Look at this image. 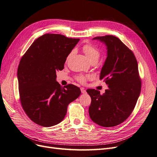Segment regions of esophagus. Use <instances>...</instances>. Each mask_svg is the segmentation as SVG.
<instances>
[{
  "mask_svg": "<svg viewBox=\"0 0 157 157\" xmlns=\"http://www.w3.org/2000/svg\"><path fill=\"white\" fill-rule=\"evenodd\" d=\"M80 90H81V92H82V94H85V93L86 92V90H85V89H84L83 87H81V88H80Z\"/></svg>",
  "mask_w": 157,
  "mask_h": 157,
  "instance_id": "34e87169",
  "label": "esophagus"
}]
</instances>
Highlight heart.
I'll list each match as a JSON object with an SVG mask.
<instances>
[{
    "instance_id": "heart-1",
    "label": "heart",
    "mask_w": 157,
    "mask_h": 157,
    "mask_svg": "<svg viewBox=\"0 0 157 157\" xmlns=\"http://www.w3.org/2000/svg\"><path fill=\"white\" fill-rule=\"evenodd\" d=\"M82 50L85 54V56H86V58H87L90 63H96L98 61L99 56H100V52H99V50L97 48H96V47L91 44H85L82 47ZM73 52H71L67 57V59H69V57L73 54ZM77 79L80 82H84L85 80V77L84 76L80 75L77 77Z\"/></svg>"
}]
</instances>
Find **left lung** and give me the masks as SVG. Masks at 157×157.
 I'll return each instance as SVG.
<instances>
[{
  "label": "left lung",
  "mask_w": 157,
  "mask_h": 157,
  "mask_svg": "<svg viewBox=\"0 0 157 157\" xmlns=\"http://www.w3.org/2000/svg\"><path fill=\"white\" fill-rule=\"evenodd\" d=\"M106 46L107 58L99 78L108 89L105 93L94 89L86 92L92 99L89 115L96 124L103 127L120 124L134 110L141 92L138 65L133 52L113 35L95 37Z\"/></svg>",
  "instance_id": "obj_1"
}]
</instances>
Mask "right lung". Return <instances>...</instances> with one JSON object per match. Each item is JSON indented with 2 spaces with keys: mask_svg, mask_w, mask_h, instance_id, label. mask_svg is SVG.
I'll use <instances>...</instances> for the list:
<instances>
[{
  "mask_svg": "<svg viewBox=\"0 0 157 157\" xmlns=\"http://www.w3.org/2000/svg\"><path fill=\"white\" fill-rule=\"evenodd\" d=\"M79 40L45 34L33 42L21 59L17 69L21 103L30 119L39 126L59 124L69 104L81 93L73 84L63 88L56 81V72L63 69L66 59Z\"/></svg>",
  "mask_w": 157,
  "mask_h": 157,
  "instance_id": "obj_1",
  "label": "right lung"
}]
</instances>
